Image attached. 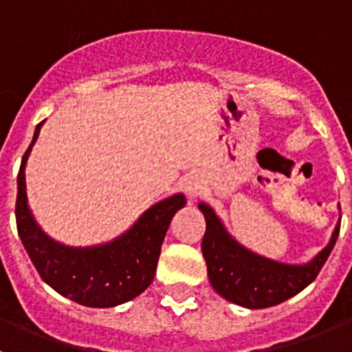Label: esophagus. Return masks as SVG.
<instances>
[{"instance_id":"1","label":"esophagus","mask_w":352,"mask_h":352,"mask_svg":"<svg viewBox=\"0 0 352 352\" xmlns=\"http://www.w3.org/2000/svg\"><path fill=\"white\" fill-rule=\"evenodd\" d=\"M183 186H185V194L188 195V199H195L201 194V182L195 176H188L185 183H183Z\"/></svg>"}]
</instances>
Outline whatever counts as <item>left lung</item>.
<instances>
[{"label":"left lung","instance_id":"1","mask_svg":"<svg viewBox=\"0 0 352 352\" xmlns=\"http://www.w3.org/2000/svg\"><path fill=\"white\" fill-rule=\"evenodd\" d=\"M197 206L206 219L203 256L211 287L223 300L252 310L282 303L312 284L333 250L340 231L338 220L328 245L307 263H282L243 247L227 231L223 220L210 204L199 203Z\"/></svg>","mask_w":352,"mask_h":352}]
</instances>
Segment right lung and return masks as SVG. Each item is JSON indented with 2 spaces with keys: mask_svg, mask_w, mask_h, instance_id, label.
<instances>
[{
  "mask_svg": "<svg viewBox=\"0 0 352 352\" xmlns=\"http://www.w3.org/2000/svg\"><path fill=\"white\" fill-rule=\"evenodd\" d=\"M45 121L35 135L17 176L19 238L42 280L61 296L91 309H109L138 298L153 282L160 247L176 211L185 208L183 194L151 204L132 226L104 243L74 247L56 241L43 231L31 211L26 194V166Z\"/></svg>",
  "mask_w": 352,
  "mask_h": 352,
  "instance_id": "1",
  "label": "right lung"
}]
</instances>
